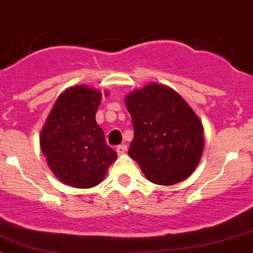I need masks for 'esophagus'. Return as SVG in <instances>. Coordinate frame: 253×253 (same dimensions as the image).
I'll use <instances>...</instances> for the list:
<instances>
[{"instance_id":"34e87169","label":"esophagus","mask_w":253,"mask_h":253,"mask_svg":"<svg viewBox=\"0 0 253 253\" xmlns=\"http://www.w3.org/2000/svg\"><path fill=\"white\" fill-rule=\"evenodd\" d=\"M116 151H117V153H119V155H124V153L127 152V146L126 145L119 146V147L116 148Z\"/></svg>"}]
</instances>
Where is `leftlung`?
Returning <instances> with one entry per match:
<instances>
[{"instance_id":"obj_1","label":"left lung","mask_w":253,"mask_h":253,"mask_svg":"<svg viewBox=\"0 0 253 253\" xmlns=\"http://www.w3.org/2000/svg\"><path fill=\"white\" fill-rule=\"evenodd\" d=\"M134 134L128 155L146 178L171 186L191 176L205 147L204 126L173 88L151 82L127 94Z\"/></svg>"}]
</instances>
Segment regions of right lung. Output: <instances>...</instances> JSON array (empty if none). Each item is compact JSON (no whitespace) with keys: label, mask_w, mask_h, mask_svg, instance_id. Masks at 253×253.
<instances>
[{"label":"right lung","mask_w":253,"mask_h":253,"mask_svg":"<svg viewBox=\"0 0 253 253\" xmlns=\"http://www.w3.org/2000/svg\"><path fill=\"white\" fill-rule=\"evenodd\" d=\"M101 98V91L86 84L68 87L58 96L42 127V153L49 169L65 185L94 187L117 159L96 122Z\"/></svg>","instance_id":"add662e5"}]
</instances>
